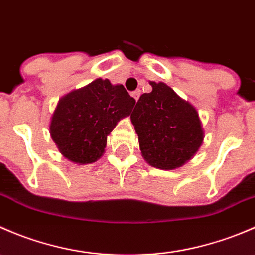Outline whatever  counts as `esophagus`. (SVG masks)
<instances>
[{
  "mask_svg": "<svg viewBox=\"0 0 255 255\" xmlns=\"http://www.w3.org/2000/svg\"><path fill=\"white\" fill-rule=\"evenodd\" d=\"M130 95H132L133 99H134L135 101H138V99H139V96H140V90H135V91H133Z\"/></svg>",
  "mask_w": 255,
  "mask_h": 255,
  "instance_id": "esophagus-1",
  "label": "esophagus"
}]
</instances>
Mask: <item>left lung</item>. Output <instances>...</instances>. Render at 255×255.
Returning a JSON list of instances; mask_svg holds the SVG:
<instances>
[{"label":"left lung","mask_w":255,"mask_h":255,"mask_svg":"<svg viewBox=\"0 0 255 255\" xmlns=\"http://www.w3.org/2000/svg\"><path fill=\"white\" fill-rule=\"evenodd\" d=\"M150 85L130 115L143 158L158 169L179 168L204 139L199 113L164 82Z\"/></svg>","instance_id":"left-lung-1"}]
</instances>
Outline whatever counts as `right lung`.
<instances>
[{
    "instance_id": "right-lung-1",
    "label": "right lung",
    "mask_w": 255,
    "mask_h": 255,
    "mask_svg": "<svg viewBox=\"0 0 255 255\" xmlns=\"http://www.w3.org/2000/svg\"><path fill=\"white\" fill-rule=\"evenodd\" d=\"M134 104L123 85L95 80L59 101L51 117V138L69 160L94 163L104 154L107 135L132 112Z\"/></svg>"
}]
</instances>
